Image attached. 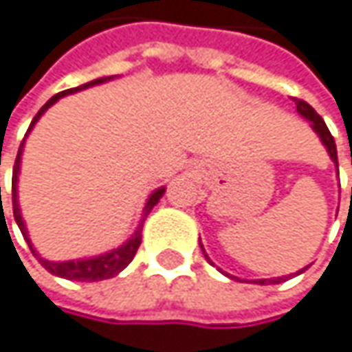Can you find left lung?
Here are the masks:
<instances>
[{
	"label": "left lung",
	"mask_w": 352,
	"mask_h": 352,
	"mask_svg": "<svg viewBox=\"0 0 352 352\" xmlns=\"http://www.w3.org/2000/svg\"><path fill=\"white\" fill-rule=\"evenodd\" d=\"M295 105H297V111H299V113L302 115L305 119H309V121L313 123L311 127L315 129V133L319 135L320 141L324 143V147H327V151H329V155H331V159H333V161L337 163V167H339V159H337V145H335V137L331 135V131H329V127L324 125L322 117H320V115L317 113V111H315V109H313V107H311V105L307 103V101H302V99H297V97H295ZM201 251L205 253L203 245H201ZM205 257H207V255H205ZM207 261H209V257H207ZM209 263H211V261H209ZM305 269H307V267H305ZM305 269H302V271H305ZM302 271H299V273H302ZM227 277H229V275H227ZM231 279H233V277H231ZM283 280H285V277H277V279H269V280H265V279H263V280H255V283H258V285H265V283L277 285V283H283Z\"/></svg>",
	"instance_id": "8db88e82"
}]
</instances>
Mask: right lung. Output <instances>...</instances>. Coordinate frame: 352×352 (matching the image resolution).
<instances>
[{
    "mask_svg": "<svg viewBox=\"0 0 352 352\" xmlns=\"http://www.w3.org/2000/svg\"><path fill=\"white\" fill-rule=\"evenodd\" d=\"M111 77H99V79H94V81H89V83H85V85H79V87H73V89H67V91H61V94L53 95L52 99L37 111V115L33 117L32 125H30V129H28V133L32 131V127L35 125V121L41 117V115L47 111V107H52L53 103L59 99V97H63V95L67 94H75V91H81V89H85V87H91V85H99V83H105V81H109ZM25 141V139H23ZM23 141H21V145H19V151H17V159H15V165H13V177H11V195H13V217L17 221V225H19V229H21V233H23V237L28 241V245H30V249H32V253L35 257L39 258V263L52 273V275H57V277H63V279H69V280H103V279H111L115 277L117 273H121L131 261H133L135 253H137V249H139V245H141V225L137 227V231H135V235L125 245H121L119 249H115L111 253H105V255H99V257L94 258H83V261H65V263H53V261H45V258L39 257V253H35V249H33L32 241L28 237V231H25V223H23V219H21V213H19V205H17V175H19V161H21V151H23ZM165 193V187H161V189H157L153 195L149 197V201H147V205H145V211H143V217H147L149 215V211L153 209L157 205V201L163 197Z\"/></svg>",
    "mask_w": 352,
    "mask_h": 352,
    "instance_id": "right-lung-1",
    "label": "right lung"
}]
</instances>
